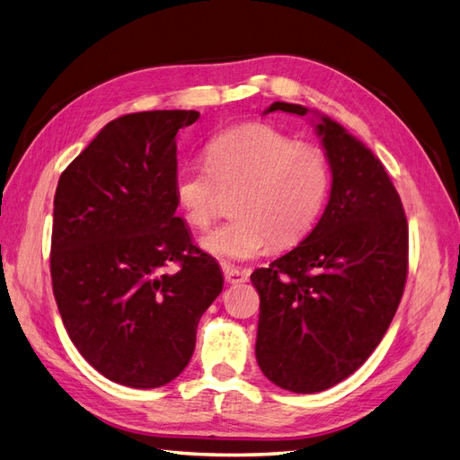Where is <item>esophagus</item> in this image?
I'll return each mask as SVG.
<instances>
[{
  "label": "esophagus",
  "instance_id": "esophagus-1",
  "mask_svg": "<svg viewBox=\"0 0 460 460\" xmlns=\"http://www.w3.org/2000/svg\"><path fill=\"white\" fill-rule=\"evenodd\" d=\"M222 272H225V280L228 284H242V282L249 280L247 270H240L235 267H230V264H225V267H222Z\"/></svg>",
  "mask_w": 460,
  "mask_h": 460
}]
</instances>
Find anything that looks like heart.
I'll list each match as a JSON object with an SVG mask.
<instances>
[{"label":"heart","mask_w":460,"mask_h":460,"mask_svg":"<svg viewBox=\"0 0 460 460\" xmlns=\"http://www.w3.org/2000/svg\"><path fill=\"white\" fill-rule=\"evenodd\" d=\"M203 164L182 166L174 198L191 226L211 225L220 208V188H240L234 218L201 238L220 261H247L270 243L299 242L323 213L330 191V164L323 149L297 144L269 124H242L205 146Z\"/></svg>","instance_id":"obj_1"}]
</instances>
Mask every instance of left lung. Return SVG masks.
<instances>
[{"label": "left lung", "mask_w": 460, "mask_h": 460, "mask_svg": "<svg viewBox=\"0 0 460 460\" xmlns=\"http://www.w3.org/2000/svg\"><path fill=\"white\" fill-rule=\"evenodd\" d=\"M274 111L311 115L332 188L307 238L252 274L261 297L255 357L278 387L316 394L351 376L392 324L409 226L392 178L363 142L318 111L274 102L264 115Z\"/></svg>", "instance_id": "1"}]
</instances>
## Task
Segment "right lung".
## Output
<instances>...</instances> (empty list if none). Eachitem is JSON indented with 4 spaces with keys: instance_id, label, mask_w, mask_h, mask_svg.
I'll return each mask as SVG.
<instances>
[{
    "instance_id": "add662e5",
    "label": "right lung",
    "mask_w": 460,
    "mask_h": 460,
    "mask_svg": "<svg viewBox=\"0 0 460 460\" xmlns=\"http://www.w3.org/2000/svg\"><path fill=\"white\" fill-rule=\"evenodd\" d=\"M198 111H144L100 130L53 201L51 282L75 347L111 382L161 387L196 349L225 286L218 262L176 217V134ZM171 260L176 273H164Z\"/></svg>"
}]
</instances>
